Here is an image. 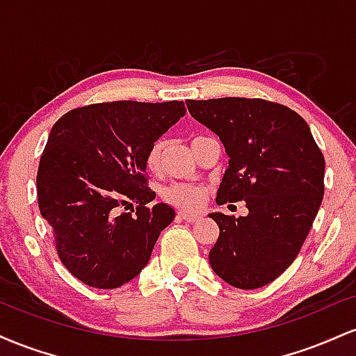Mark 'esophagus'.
<instances>
[{
    "label": "esophagus",
    "instance_id": "34e87169",
    "mask_svg": "<svg viewBox=\"0 0 356 356\" xmlns=\"http://www.w3.org/2000/svg\"><path fill=\"white\" fill-rule=\"evenodd\" d=\"M179 218L182 220H187V222H194V220L199 219V214H191V212H179Z\"/></svg>",
    "mask_w": 356,
    "mask_h": 356
}]
</instances>
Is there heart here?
<instances>
[{
    "mask_svg": "<svg viewBox=\"0 0 356 356\" xmlns=\"http://www.w3.org/2000/svg\"><path fill=\"white\" fill-rule=\"evenodd\" d=\"M199 138V137H195ZM192 138V142L195 140ZM165 149V138H155L152 144L149 145L145 152V167L149 170H155L161 167L162 154H164ZM162 199L170 206L177 207V209L182 211H192L197 209L201 206L204 197H206V187L197 186V184H189V182H174L165 186L164 189L161 191Z\"/></svg>",
    "mask_w": 356,
    "mask_h": 356,
    "instance_id": "b5f03b06",
    "label": "heart"
}]
</instances>
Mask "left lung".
<instances>
[{"label":"left lung","mask_w":356,"mask_h":356,"mask_svg":"<svg viewBox=\"0 0 356 356\" xmlns=\"http://www.w3.org/2000/svg\"><path fill=\"white\" fill-rule=\"evenodd\" d=\"M191 115L216 132L229 155L216 202L244 201L248 216L214 212L219 238L211 268L226 283L256 289L300 254L325 194V157L295 110L263 99L187 100Z\"/></svg>","instance_id":"obj_1"}]
</instances>
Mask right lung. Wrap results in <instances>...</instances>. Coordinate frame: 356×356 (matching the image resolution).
Returning a JSON list of instances; mask_svg holds the SVG:
<instances>
[{
    "mask_svg": "<svg viewBox=\"0 0 356 356\" xmlns=\"http://www.w3.org/2000/svg\"><path fill=\"white\" fill-rule=\"evenodd\" d=\"M184 113L177 100H118L73 108L53 125L36 174L38 207L60 261L81 283L118 288L149 263L175 212L149 206L145 152Z\"/></svg>",
    "mask_w": 356,
    "mask_h": 356,
    "instance_id": "1",
    "label": "right lung"
}]
</instances>
